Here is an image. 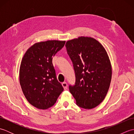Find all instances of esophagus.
<instances>
[{"label":"esophagus","mask_w":134,"mask_h":134,"mask_svg":"<svg viewBox=\"0 0 134 134\" xmlns=\"http://www.w3.org/2000/svg\"><path fill=\"white\" fill-rule=\"evenodd\" d=\"M62 86L63 87L64 89V90H67V83H66V82H63V83H62Z\"/></svg>","instance_id":"1"}]
</instances>
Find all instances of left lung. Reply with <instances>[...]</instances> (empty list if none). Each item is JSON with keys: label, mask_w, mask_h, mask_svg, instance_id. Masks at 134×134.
I'll use <instances>...</instances> for the list:
<instances>
[{"label": "left lung", "mask_w": 134, "mask_h": 134, "mask_svg": "<svg viewBox=\"0 0 134 134\" xmlns=\"http://www.w3.org/2000/svg\"><path fill=\"white\" fill-rule=\"evenodd\" d=\"M65 47L75 75V85H70V92L78 106L95 108L104 99L112 78L106 51L96 39L83 36L67 41Z\"/></svg>", "instance_id": "1"}]
</instances>
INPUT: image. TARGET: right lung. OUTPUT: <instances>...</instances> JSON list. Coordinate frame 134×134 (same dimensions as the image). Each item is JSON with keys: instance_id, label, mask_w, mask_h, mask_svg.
<instances>
[{"instance_id": "right-lung-1", "label": "right lung", "mask_w": 134, "mask_h": 134, "mask_svg": "<svg viewBox=\"0 0 134 134\" xmlns=\"http://www.w3.org/2000/svg\"><path fill=\"white\" fill-rule=\"evenodd\" d=\"M65 41L37 42L27 50L19 69V82L27 101L40 109L56 103L63 91L56 78L53 56L64 46Z\"/></svg>"}]
</instances>
